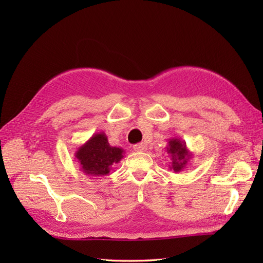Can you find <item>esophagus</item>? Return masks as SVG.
I'll return each mask as SVG.
<instances>
[{"mask_svg": "<svg viewBox=\"0 0 263 263\" xmlns=\"http://www.w3.org/2000/svg\"><path fill=\"white\" fill-rule=\"evenodd\" d=\"M135 151H146L147 150V144L145 142H140V144H137L134 146Z\"/></svg>", "mask_w": 263, "mask_h": 263, "instance_id": "obj_1", "label": "esophagus"}]
</instances>
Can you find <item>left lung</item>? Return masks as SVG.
<instances>
[{
	"mask_svg": "<svg viewBox=\"0 0 263 263\" xmlns=\"http://www.w3.org/2000/svg\"><path fill=\"white\" fill-rule=\"evenodd\" d=\"M165 149L171 159L169 165L170 170H173L174 172H181L184 170L191 158H192V154L187 149L185 141L177 137L170 138Z\"/></svg>",
	"mask_w": 263,
	"mask_h": 263,
	"instance_id": "left-lung-1",
	"label": "left lung"
}]
</instances>
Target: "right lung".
Returning a JSON list of instances; mask_svg holds the SVG:
<instances>
[{
	"label": "right lung",
	"mask_w": 263,
	"mask_h": 263,
	"mask_svg": "<svg viewBox=\"0 0 263 263\" xmlns=\"http://www.w3.org/2000/svg\"><path fill=\"white\" fill-rule=\"evenodd\" d=\"M125 150L109 145L105 133H97L74 153L80 170L89 177L108 176L113 165L124 158Z\"/></svg>",
	"instance_id": "right-lung-1"
}]
</instances>
